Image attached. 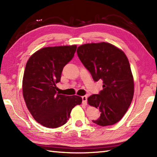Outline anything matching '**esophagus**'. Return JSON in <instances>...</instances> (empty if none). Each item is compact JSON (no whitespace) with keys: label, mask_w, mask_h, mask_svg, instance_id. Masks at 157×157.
<instances>
[{"label":"esophagus","mask_w":157,"mask_h":157,"mask_svg":"<svg viewBox=\"0 0 157 157\" xmlns=\"http://www.w3.org/2000/svg\"><path fill=\"white\" fill-rule=\"evenodd\" d=\"M82 103H83V104L86 105H87V97L86 96L82 97Z\"/></svg>","instance_id":"34e87169"}]
</instances>
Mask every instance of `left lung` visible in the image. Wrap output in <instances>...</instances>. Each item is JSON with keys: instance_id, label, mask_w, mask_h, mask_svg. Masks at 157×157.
I'll list each match as a JSON object with an SVG mask.
<instances>
[{"instance_id": "1", "label": "left lung", "mask_w": 157, "mask_h": 157, "mask_svg": "<svg viewBox=\"0 0 157 157\" xmlns=\"http://www.w3.org/2000/svg\"><path fill=\"white\" fill-rule=\"evenodd\" d=\"M77 55L96 82L102 80L103 89L92 94L88 103L100 110L93 121L98 125H113L127 111L134 95V80L127 56L121 49L107 43L82 44Z\"/></svg>"}]
</instances>
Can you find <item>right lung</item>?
<instances>
[{
  "instance_id": "right-lung-1",
  "label": "right lung",
  "mask_w": 157,
  "mask_h": 157,
  "mask_svg": "<svg viewBox=\"0 0 157 157\" xmlns=\"http://www.w3.org/2000/svg\"><path fill=\"white\" fill-rule=\"evenodd\" d=\"M76 45L44 47L34 52L26 64L22 93L30 114L45 127L57 128L69 119L81 97L56 92L64 67L73 58Z\"/></svg>"
}]
</instances>
